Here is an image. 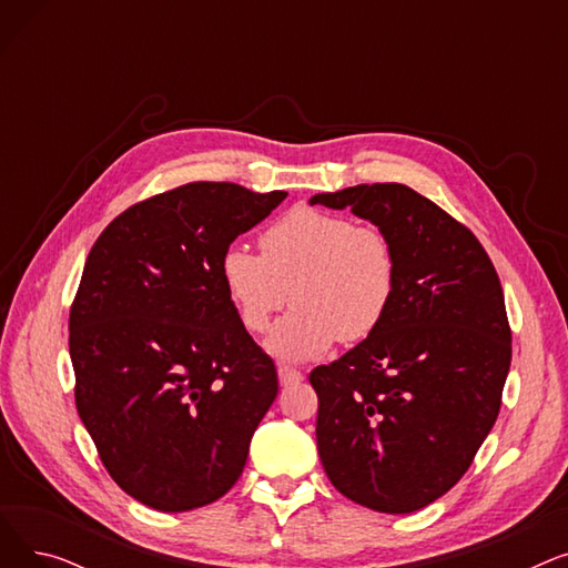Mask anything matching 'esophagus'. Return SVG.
<instances>
[{"instance_id":"34e87169","label":"esophagus","mask_w":568,"mask_h":568,"mask_svg":"<svg viewBox=\"0 0 568 568\" xmlns=\"http://www.w3.org/2000/svg\"><path fill=\"white\" fill-rule=\"evenodd\" d=\"M278 379L283 386H292V384H300L304 379V373L292 368V366H278Z\"/></svg>"}]
</instances>
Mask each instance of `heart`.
<instances>
[{
  "instance_id": "obj_1",
  "label": "heart",
  "mask_w": 568,
  "mask_h": 568,
  "mask_svg": "<svg viewBox=\"0 0 568 568\" xmlns=\"http://www.w3.org/2000/svg\"><path fill=\"white\" fill-rule=\"evenodd\" d=\"M262 255L230 246L221 281L251 334H264L283 306L266 349L283 362L317 359L336 341L371 338L398 290V253L386 230L343 214L296 206L260 234Z\"/></svg>"
}]
</instances>
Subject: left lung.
Here are the masks:
<instances>
[{
	"mask_svg": "<svg viewBox=\"0 0 568 568\" xmlns=\"http://www.w3.org/2000/svg\"><path fill=\"white\" fill-rule=\"evenodd\" d=\"M311 204L349 206L398 253L379 329L308 377L320 460L347 499L419 511L460 481L499 414L511 326L497 272L469 227L405 184H359Z\"/></svg>",
	"mask_w": 568,
	"mask_h": 568,
	"instance_id": "left-lung-1",
	"label": "left lung"
}]
</instances>
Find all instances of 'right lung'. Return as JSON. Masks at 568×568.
I'll use <instances>...</instances> for the list:
<instances>
[{
  "instance_id": "add662e5",
  "label": "right lung",
  "mask_w": 568,
  "mask_h": 568,
  "mask_svg": "<svg viewBox=\"0 0 568 568\" xmlns=\"http://www.w3.org/2000/svg\"><path fill=\"white\" fill-rule=\"evenodd\" d=\"M287 197L193 182L119 214L84 262L69 315L75 407L114 484L176 514L223 497L278 394L239 322L221 257Z\"/></svg>"
}]
</instances>
